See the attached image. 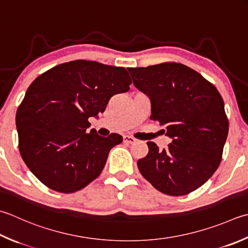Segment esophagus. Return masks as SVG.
Wrapping results in <instances>:
<instances>
[{
    "mask_svg": "<svg viewBox=\"0 0 248 248\" xmlns=\"http://www.w3.org/2000/svg\"><path fill=\"white\" fill-rule=\"evenodd\" d=\"M135 140H137L132 137H129V135H125V137H124V143H125V144H133V143H135Z\"/></svg>",
    "mask_w": 248,
    "mask_h": 248,
    "instance_id": "obj_1",
    "label": "esophagus"
}]
</instances>
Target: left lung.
<instances>
[{
	"mask_svg": "<svg viewBox=\"0 0 248 248\" xmlns=\"http://www.w3.org/2000/svg\"><path fill=\"white\" fill-rule=\"evenodd\" d=\"M133 84L152 104L157 121L172 143L148 154L138 167L152 185L169 196H184L201 187L219 167L229 123L215 86L181 63L129 67Z\"/></svg>",
	"mask_w": 248,
	"mask_h": 248,
	"instance_id": "8db88e82",
	"label": "left lung"
}]
</instances>
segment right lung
Wrapping results in <instances>:
<instances>
[{"label": "right lung", "instance_id": "right-lung-1", "mask_svg": "<svg viewBox=\"0 0 248 248\" xmlns=\"http://www.w3.org/2000/svg\"><path fill=\"white\" fill-rule=\"evenodd\" d=\"M131 82L124 67L87 60L62 63L32 82L16 114L19 152L44 185L71 193L100 175L123 137L87 133L88 118L103 113Z\"/></svg>", "mask_w": 248, "mask_h": 248}]
</instances>
